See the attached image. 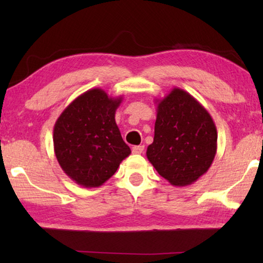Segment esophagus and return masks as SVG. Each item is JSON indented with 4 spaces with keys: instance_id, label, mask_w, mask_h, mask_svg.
<instances>
[{
    "instance_id": "1",
    "label": "esophagus",
    "mask_w": 263,
    "mask_h": 263,
    "mask_svg": "<svg viewBox=\"0 0 263 263\" xmlns=\"http://www.w3.org/2000/svg\"><path fill=\"white\" fill-rule=\"evenodd\" d=\"M145 146L144 145H138V146H133L132 147V153L133 154H141L144 152Z\"/></svg>"
}]
</instances>
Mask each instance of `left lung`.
Here are the masks:
<instances>
[{"label":"left lung","instance_id":"8db88e82","mask_svg":"<svg viewBox=\"0 0 263 263\" xmlns=\"http://www.w3.org/2000/svg\"><path fill=\"white\" fill-rule=\"evenodd\" d=\"M154 140L148 161L169 183L189 185L205 174L217 153V128L210 114L181 88L155 100Z\"/></svg>","mask_w":263,"mask_h":263}]
</instances>
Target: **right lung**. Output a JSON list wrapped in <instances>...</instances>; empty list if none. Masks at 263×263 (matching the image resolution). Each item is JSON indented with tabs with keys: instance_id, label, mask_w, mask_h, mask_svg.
<instances>
[{
	"instance_id": "right-lung-1",
	"label": "right lung",
	"mask_w": 263,
	"mask_h": 263,
	"mask_svg": "<svg viewBox=\"0 0 263 263\" xmlns=\"http://www.w3.org/2000/svg\"><path fill=\"white\" fill-rule=\"evenodd\" d=\"M122 101L123 96L111 97L101 88L89 89L58 117L53 128L55 157L79 185H102L131 154L115 121Z\"/></svg>"
}]
</instances>
